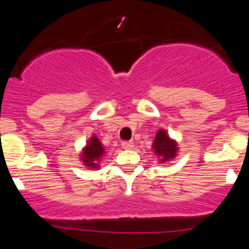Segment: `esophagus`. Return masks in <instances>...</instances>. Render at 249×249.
Returning a JSON list of instances; mask_svg holds the SVG:
<instances>
[{
	"label": "esophagus",
	"mask_w": 249,
	"mask_h": 249,
	"mask_svg": "<svg viewBox=\"0 0 249 249\" xmlns=\"http://www.w3.org/2000/svg\"><path fill=\"white\" fill-rule=\"evenodd\" d=\"M122 146L125 150H130V148L133 147V142L132 141H127V142H123Z\"/></svg>",
	"instance_id": "1"
}]
</instances>
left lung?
I'll list each match as a JSON object with an SVG mask.
<instances>
[{"label": "left lung", "instance_id": "left-lung-1", "mask_svg": "<svg viewBox=\"0 0 249 249\" xmlns=\"http://www.w3.org/2000/svg\"><path fill=\"white\" fill-rule=\"evenodd\" d=\"M152 148L154 153L160 157V162H165L173 159L177 156V142L168 137L165 130H159L154 138Z\"/></svg>", "mask_w": 249, "mask_h": 249}]
</instances>
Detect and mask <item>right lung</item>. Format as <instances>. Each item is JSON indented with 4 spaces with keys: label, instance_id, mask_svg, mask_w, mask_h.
<instances>
[{
    "label": "right lung",
    "instance_id": "add662e5",
    "mask_svg": "<svg viewBox=\"0 0 249 249\" xmlns=\"http://www.w3.org/2000/svg\"><path fill=\"white\" fill-rule=\"evenodd\" d=\"M104 153L105 150L103 147L102 142H99V139L96 136H92L90 141L88 142L87 146L83 148L81 159L85 164V166L95 170V168H99L98 161L101 160Z\"/></svg>",
    "mask_w": 249,
    "mask_h": 249
}]
</instances>
